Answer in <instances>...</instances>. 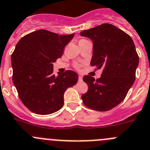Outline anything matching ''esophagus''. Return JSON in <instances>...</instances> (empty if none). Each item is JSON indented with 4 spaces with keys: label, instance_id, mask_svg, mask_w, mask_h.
<instances>
[{
    "label": "esophagus",
    "instance_id": "esophagus-1",
    "mask_svg": "<svg viewBox=\"0 0 150 150\" xmlns=\"http://www.w3.org/2000/svg\"><path fill=\"white\" fill-rule=\"evenodd\" d=\"M82 80H83V78H82V76L79 75V76H78V81H82Z\"/></svg>",
    "mask_w": 150,
    "mask_h": 150
}]
</instances>
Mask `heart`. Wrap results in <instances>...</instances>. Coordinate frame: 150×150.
<instances>
[{
    "label": "heart",
    "instance_id": "1",
    "mask_svg": "<svg viewBox=\"0 0 150 150\" xmlns=\"http://www.w3.org/2000/svg\"><path fill=\"white\" fill-rule=\"evenodd\" d=\"M75 68L77 69H80V65H79V64H75Z\"/></svg>",
    "mask_w": 150,
    "mask_h": 150
}]
</instances>
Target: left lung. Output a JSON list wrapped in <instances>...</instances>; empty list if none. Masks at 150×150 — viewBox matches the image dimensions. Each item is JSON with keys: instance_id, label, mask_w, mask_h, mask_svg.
<instances>
[{"instance_id": "left-lung-1", "label": "left lung", "mask_w": 150, "mask_h": 150, "mask_svg": "<svg viewBox=\"0 0 150 150\" xmlns=\"http://www.w3.org/2000/svg\"><path fill=\"white\" fill-rule=\"evenodd\" d=\"M93 42L92 67L102 69L95 80L84 75L88 90L81 96L83 103L92 110L107 111L123 101L136 75L139 57L129 34L111 24H102L80 33Z\"/></svg>"}]
</instances>
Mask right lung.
<instances>
[{"instance_id": "right-lung-1", "label": "right lung", "mask_w": 150, "mask_h": 150, "mask_svg": "<svg viewBox=\"0 0 150 150\" xmlns=\"http://www.w3.org/2000/svg\"><path fill=\"white\" fill-rule=\"evenodd\" d=\"M74 33L59 35L38 30L18 41L11 56L13 81L18 97L30 111L46 115L60 110L63 94L78 81L72 70L53 74V64L61 57Z\"/></svg>"}]
</instances>
